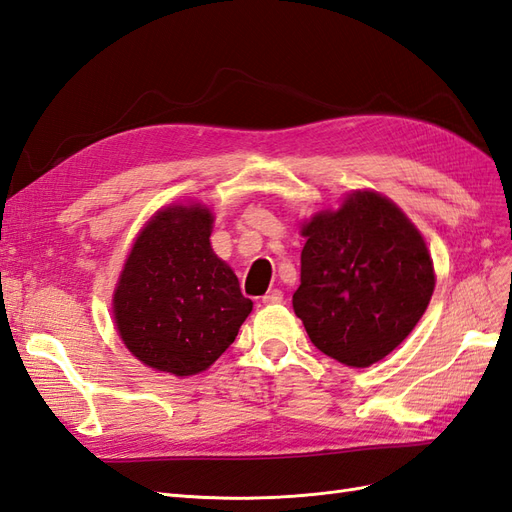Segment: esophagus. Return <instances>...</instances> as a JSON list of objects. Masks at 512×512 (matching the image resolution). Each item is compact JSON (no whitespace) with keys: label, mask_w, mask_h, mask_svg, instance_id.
I'll return each instance as SVG.
<instances>
[{"label":"esophagus","mask_w":512,"mask_h":512,"mask_svg":"<svg viewBox=\"0 0 512 512\" xmlns=\"http://www.w3.org/2000/svg\"><path fill=\"white\" fill-rule=\"evenodd\" d=\"M282 301H284V292L277 290V288L269 290L265 297H262V303H265V305H277V303H282Z\"/></svg>","instance_id":"esophagus-1"}]
</instances>
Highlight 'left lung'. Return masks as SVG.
Here are the masks:
<instances>
[{"mask_svg":"<svg viewBox=\"0 0 512 512\" xmlns=\"http://www.w3.org/2000/svg\"><path fill=\"white\" fill-rule=\"evenodd\" d=\"M301 235L292 307L312 344L348 367L378 363L412 333L436 286L421 232L389 198L359 190Z\"/></svg>","mask_w":512,"mask_h":512,"instance_id":"1","label":"left lung"}]
</instances>
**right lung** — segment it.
<instances>
[{
	"label": "right lung",
	"mask_w": 512,
	"mask_h": 512,
	"mask_svg": "<svg viewBox=\"0 0 512 512\" xmlns=\"http://www.w3.org/2000/svg\"><path fill=\"white\" fill-rule=\"evenodd\" d=\"M213 213L170 205L136 237L113 294V316L138 361L179 378L205 371L252 312L237 275L211 250Z\"/></svg>",
	"instance_id": "obj_1"
}]
</instances>
